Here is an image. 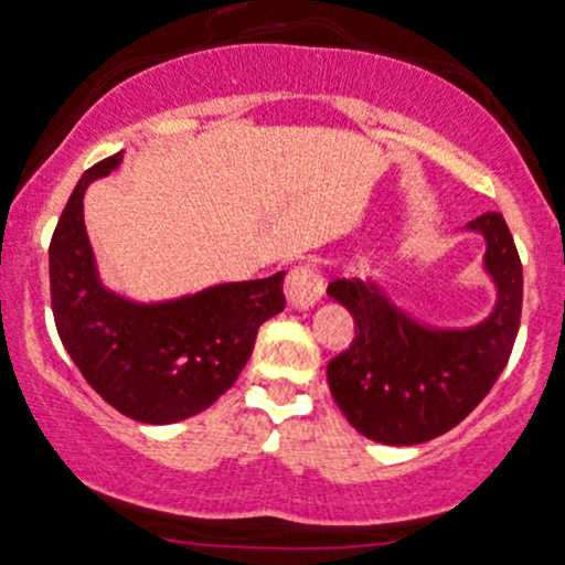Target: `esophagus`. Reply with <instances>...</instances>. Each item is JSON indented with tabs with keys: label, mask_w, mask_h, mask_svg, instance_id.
<instances>
[{
	"label": "esophagus",
	"mask_w": 565,
	"mask_h": 565,
	"mask_svg": "<svg viewBox=\"0 0 565 565\" xmlns=\"http://www.w3.org/2000/svg\"><path fill=\"white\" fill-rule=\"evenodd\" d=\"M285 296L294 310H312L323 296V280L312 266H296L285 280Z\"/></svg>",
	"instance_id": "esophagus-1"
}]
</instances>
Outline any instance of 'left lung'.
Instances as JSON below:
<instances>
[{
    "instance_id": "left-lung-1",
    "label": "left lung",
    "mask_w": 565,
    "mask_h": 565,
    "mask_svg": "<svg viewBox=\"0 0 565 565\" xmlns=\"http://www.w3.org/2000/svg\"><path fill=\"white\" fill-rule=\"evenodd\" d=\"M462 231L484 239L481 269L495 288L490 316L473 326H435L397 305L375 280H337L329 296L356 323L351 348L326 367L331 397L375 444L416 446L457 427L495 386L522 312V264L503 214Z\"/></svg>"
}]
</instances>
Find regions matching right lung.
Masks as SVG:
<instances>
[{"label": "right lung", "mask_w": 565, "mask_h": 565, "mask_svg": "<svg viewBox=\"0 0 565 565\" xmlns=\"http://www.w3.org/2000/svg\"><path fill=\"white\" fill-rule=\"evenodd\" d=\"M125 152L97 162L70 195L49 249L51 307L60 340L92 388L125 416L173 424L228 392L260 323L285 310V271L141 301L103 280L84 223L86 188Z\"/></svg>", "instance_id": "right-lung-1"}]
</instances>
